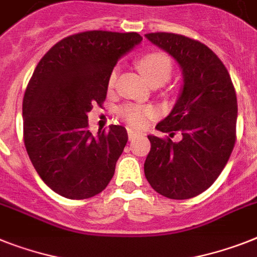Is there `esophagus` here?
I'll return each mask as SVG.
<instances>
[{"instance_id": "1", "label": "esophagus", "mask_w": 257, "mask_h": 257, "mask_svg": "<svg viewBox=\"0 0 257 257\" xmlns=\"http://www.w3.org/2000/svg\"><path fill=\"white\" fill-rule=\"evenodd\" d=\"M127 135H128V141H133L134 138L137 137L138 134L133 130H127Z\"/></svg>"}]
</instances>
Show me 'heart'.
<instances>
[{
	"label": "heart",
	"mask_w": 257,
	"mask_h": 257,
	"mask_svg": "<svg viewBox=\"0 0 257 257\" xmlns=\"http://www.w3.org/2000/svg\"><path fill=\"white\" fill-rule=\"evenodd\" d=\"M138 67L151 85H156V84L163 85L171 78L172 72H173V63L171 57L164 52H158V51L143 55L138 60ZM116 76H118L116 69L111 71L107 78L109 89H113L115 85ZM119 115L133 128H142L147 123V120L155 115V110L152 106L127 103L120 107Z\"/></svg>",
	"instance_id": "obj_1"
}]
</instances>
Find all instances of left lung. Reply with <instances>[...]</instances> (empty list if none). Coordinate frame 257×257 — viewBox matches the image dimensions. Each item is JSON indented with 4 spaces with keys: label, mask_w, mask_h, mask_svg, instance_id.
Wrapping results in <instances>:
<instances>
[{
    "label": "left lung",
    "mask_w": 257,
    "mask_h": 257,
    "mask_svg": "<svg viewBox=\"0 0 257 257\" xmlns=\"http://www.w3.org/2000/svg\"><path fill=\"white\" fill-rule=\"evenodd\" d=\"M146 38L177 60L184 88L169 115L156 124L169 137L148 135L144 175L159 194L188 200L209 189L227 164L236 141V93L224 64L203 43L172 33ZM177 131L182 141L172 142Z\"/></svg>",
    "instance_id": "1"
}]
</instances>
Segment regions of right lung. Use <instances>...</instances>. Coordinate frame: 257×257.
I'll list each match as a JSON object with an SVG mask.
<instances>
[{"instance_id":"add662e5","label":"right lung","mask_w":257,"mask_h":257,"mask_svg":"<svg viewBox=\"0 0 257 257\" xmlns=\"http://www.w3.org/2000/svg\"><path fill=\"white\" fill-rule=\"evenodd\" d=\"M142 39L138 33L84 31L57 42L38 63L23 97V142L40 179L57 194L85 200L113 179L127 131L111 124L94 137L88 113L102 106L114 65Z\"/></svg>"}]
</instances>
